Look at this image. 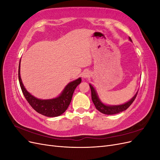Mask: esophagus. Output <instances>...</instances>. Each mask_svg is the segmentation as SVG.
I'll return each mask as SVG.
<instances>
[{
    "instance_id": "obj_1",
    "label": "esophagus",
    "mask_w": 160,
    "mask_h": 160,
    "mask_svg": "<svg viewBox=\"0 0 160 160\" xmlns=\"http://www.w3.org/2000/svg\"><path fill=\"white\" fill-rule=\"evenodd\" d=\"M81 77L83 79H87L88 77H90V72L88 71H84L81 73Z\"/></svg>"
}]
</instances>
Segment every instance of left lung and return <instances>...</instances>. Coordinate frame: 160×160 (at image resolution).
<instances>
[{
  "mask_svg": "<svg viewBox=\"0 0 160 160\" xmlns=\"http://www.w3.org/2000/svg\"><path fill=\"white\" fill-rule=\"evenodd\" d=\"M129 40L132 42V38L129 37ZM89 87L91 88V99L93 101V103H94L96 109H98L101 113H102L105 115H114L117 114L120 112H122V111L126 110L129 106L132 105V103L133 102L135 98H136L138 92L135 94V95L133 98L131 99L129 101H127L126 103L121 104V105H106L103 103L102 101L100 100L99 98V96L98 93L95 90V89L93 88V85L89 83Z\"/></svg>",
  "mask_w": 160,
  "mask_h": 160,
  "instance_id": "1",
  "label": "left lung"
}]
</instances>
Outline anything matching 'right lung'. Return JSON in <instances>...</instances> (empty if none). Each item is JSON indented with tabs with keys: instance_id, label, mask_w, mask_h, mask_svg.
<instances>
[{
	"instance_id": "obj_1",
	"label": "right lung",
	"mask_w": 160,
	"mask_h": 160,
	"mask_svg": "<svg viewBox=\"0 0 160 160\" xmlns=\"http://www.w3.org/2000/svg\"><path fill=\"white\" fill-rule=\"evenodd\" d=\"M20 71L21 60L18 66V80L22 93L28 103L37 112L47 117H57L65 112L71 103L75 88L81 82V78L79 77L67 84L61 93L57 98L49 99H41L32 95L25 89L22 82Z\"/></svg>"
}]
</instances>
